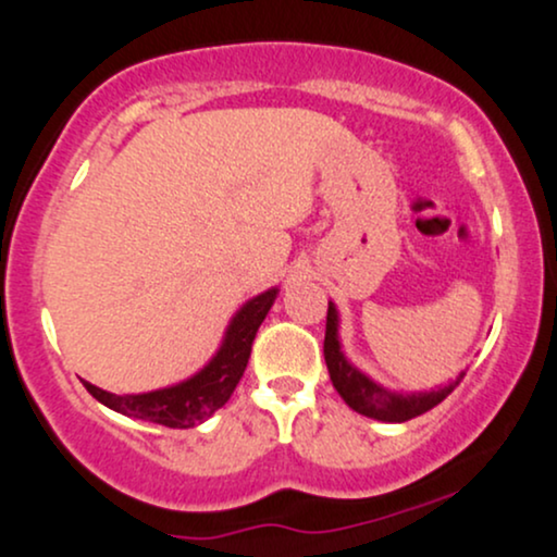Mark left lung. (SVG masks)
Returning a JSON list of instances; mask_svg holds the SVG:
<instances>
[{
  "instance_id": "1",
  "label": "left lung",
  "mask_w": 557,
  "mask_h": 557,
  "mask_svg": "<svg viewBox=\"0 0 557 557\" xmlns=\"http://www.w3.org/2000/svg\"><path fill=\"white\" fill-rule=\"evenodd\" d=\"M324 361H327L332 385H335L341 398L354 411L376 421H393V424H400V421L417 419L421 413L432 411L437 403H443L453 389L461 385V380L466 376V372H461V376H456V382H447L445 387L434 389V393L408 395V398L387 393V389L374 385L369 376H363L359 369H354L343 359L341 343H337V311L332 304L327 306V330H324Z\"/></svg>"
}]
</instances>
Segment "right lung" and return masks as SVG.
Instances as JSON below:
<instances>
[{"instance_id": "1", "label": "right lung", "mask_w": 557, "mask_h": 557, "mask_svg": "<svg viewBox=\"0 0 557 557\" xmlns=\"http://www.w3.org/2000/svg\"><path fill=\"white\" fill-rule=\"evenodd\" d=\"M274 296H277V290H267L248 300L230 324L220 354L188 382L144 395H112L91 385V382H83V385L96 400L110 406L112 411L125 413V417L151 421V424L170 426V430H190V426L212 417L216 408L225 406L233 389L238 387L246 363L251 359L253 337H257L267 311L272 309Z\"/></svg>"}]
</instances>
